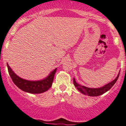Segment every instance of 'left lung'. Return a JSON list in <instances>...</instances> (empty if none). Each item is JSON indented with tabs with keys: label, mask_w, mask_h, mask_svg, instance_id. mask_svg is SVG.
<instances>
[{
	"label": "left lung",
	"mask_w": 126,
	"mask_h": 126,
	"mask_svg": "<svg viewBox=\"0 0 126 126\" xmlns=\"http://www.w3.org/2000/svg\"><path fill=\"white\" fill-rule=\"evenodd\" d=\"M119 75L120 73L118 74V75H117V77H116V78L113 80L112 81H111L110 83L106 84L105 85H104V86L100 88H92L87 87L85 86H82V85L77 83V82L75 81V79L74 78V84L75 86V87H77V89H78L80 92L82 93V94H84L87 95V96H100V95L103 94L105 93H106L108 90H110L112 87L115 84V83L117 82V79H118V77H119Z\"/></svg>",
	"instance_id": "left-lung-1"
}]
</instances>
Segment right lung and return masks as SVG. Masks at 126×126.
I'll use <instances>...</instances> for the list:
<instances>
[{
    "label": "right lung",
    "instance_id": "obj_1",
    "mask_svg": "<svg viewBox=\"0 0 126 126\" xmlns=\"http://www.w3.org/2000/svg\"><path fill=\"white\" fill-rule=\"evenodd\" d=\"M8 72L12 81L16 86L21 90L31 94L42 93L49 90L51 87L53 82L54 75L56 72L57 68L54 69L47 78L39 81H29L20 77L12 71L10 66L7 63Z\"/></svg>",
    "mask_w": 126,
    "mask_h": 126
}]
</instances>
